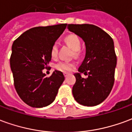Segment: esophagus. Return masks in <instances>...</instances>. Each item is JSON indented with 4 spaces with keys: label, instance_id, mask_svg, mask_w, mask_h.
Returning <instances> with one entry per match:
<instances>
[{
    "label": "esophagus",
    "instance_id": "obj_1",
    "mask_svg": "<svg viewBox=\"0 0 132 132\" xmlns=\"http://www.w3.org/2000/svg\"><path fill=\"white\" fill-rule=\"evenodd\" d=\"M63 75H64V76H65V77H67V76L69 75V73H63Z\"/></svg>",
    "mask_w": 132,
    "mask_h": 132
}]
</instances>
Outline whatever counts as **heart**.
I'll use <instances>...</instances> for the list:
<instances>
[{"label": "heart", "instance_id": "b5f03b06", "mask_svg": "<svg viewBox=\"0 0 132 132\" xmlns=\"http://www.w3.org/2000/svg\"><path fill=\"white\" fill-rule=\"evenodd\" d=\"M66 43L74 51V55L78 56L80 54V39L76 35H69L65 39ZM52 56L56 57L58 53V44L56 43L54 44L52 49ZM73 67V64L70 62L66 61H61L56 65V69L61 71H69Z\"/></svg>", "mask_w": 132, "mask_h": 132}]
</instances>
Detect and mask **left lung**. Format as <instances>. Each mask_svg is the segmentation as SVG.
<instances>
[{
	"instance_id": "obj_1",
	"label": "left lung",
	"mask_w": 132,
	"mask_h": 132,
	"mask_svg": "<svg viewBox=\"0 0 132 132\" xmlns=\"http://www.w3.org/2000/svg\"><path fill=\"white\" fill-rule=\"evenodd\" d=\"M68 30L80 37L86 45V56L73 87L76 101L84 106H95L110 93L114 81L117 56L113 39L101 28L93 24H69ZM88 75L84 79L81 74Z\"/></svg>"
}]
</instances>
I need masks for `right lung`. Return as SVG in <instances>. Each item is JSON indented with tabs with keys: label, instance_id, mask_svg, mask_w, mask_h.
Segmentation results:
<instances>
[{
	"label": "right lung",
	"instance_id": "obj_1",
	"mask_svg": "<svg viewBox=\"0 0 132 132\" xmlns=\"http://www.w3.org/2000/svg\"><path fill=\"white\" fill-rule=\"evenodd\" d=\"M67 24L31 28L14 41L10 59L14 86L22 100L32 108L48 106L54 101L64 80L55 70L46 77L42 70L52 59V49Z\"/></svg>",
	"mask_w": 132,
	"mask_h": 132
}]
</instances>
